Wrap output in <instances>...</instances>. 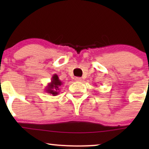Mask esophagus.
Masks as SVG:
<instances>
[{
  "label": "esophagus",
  "mask_w": 149,
  "mask_h": 149,
  "mask_svg": "<svg viewBox=\"0 0 149 149\" xmlns=\"http://www.w3.org/2000/svg\"><path fill=\"white\" fill-rule=\"evenodd\" d=\"M76 81H77V82H80L82 80V79H81V78H80V77H76Z\"/></svg>",
  "instance_id": "obj_1"
}]
</instances>
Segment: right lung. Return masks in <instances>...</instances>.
Listing matches in <instances>:
<instances>
[{
    "label": "right lung",
    "instance_id": "add662e5",
    "mask_svg": "<svg viewBox=\"0 0 149 149\" xmlns=\"http://www.w3.org/2000/svg\"><path fill=\"white\" fill-rule=\"evenodd\" d=\"M62 82L59 80L57 74H54L52 77V80L47 84L45 91L47 93L51 94L52 96H57L59 93V86L62 85Z\"/></svg>",
    "mask_w": 149,
    "mask_h": 149
}]
</instances>
